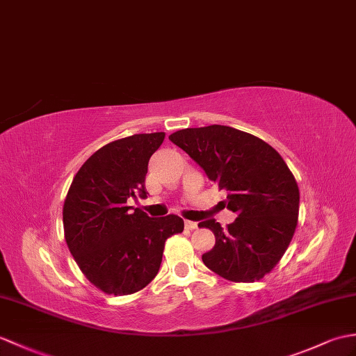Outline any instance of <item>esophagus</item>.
I'll return each instance as SVG.
<instances>
[{"label":"esophagus","mask_w":356,"mask_h":356,"mask_svg":"<svg viewBox=\"0 0 356 356\" xmlns=\"http://www.w3.org/2000/svg\"><path fill=\"white\" fill-rule=\"evenodd\" d=\"M185 227H186L188 230H194V229H197V222H195V221L186 220V221H185Z\"/></svg>","instance_id":"esophagus-1"}]
</instances>
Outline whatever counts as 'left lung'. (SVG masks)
<instances>
[{"label": "left lung", "instance_id": "1", "mask_svg": "<svg viewBox=\"0 0 356 356\" xmlns=\"http://www.w3.org/2000/svg\"><path fill=\"white\" fill-rule=\"evenodd\" d=\"M209 180L227 191L236 213L222 229L213 218L198 222L216 235L204 266L232 282H254L275 268L290 245L299 217V186L280 154L245 131L212 124L170 135Z\"/></svg>", "mask_w": 356, "mask_h": 356}]
</instances>
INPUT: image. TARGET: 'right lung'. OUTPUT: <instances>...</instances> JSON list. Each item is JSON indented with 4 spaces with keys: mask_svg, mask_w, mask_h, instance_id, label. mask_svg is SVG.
I'll list each match as a JSON object with an SVG mask.
<instances>
[{
    "mask_svg": "<svg viewBox=\"0 0 356 356\" xmlns=\"http://www.w3.org/2000/svg\"><path fill=\"white\" fill-rule=\"evenodd\" d=\"M163 131L106 144L81 165L63 204L65 239L90 284L106 294L143 290L158 275L167 238L184 230L177 216L150 218L127 200L147 197L148 161Z\"/></svg>",
    "mask_w": 356,
    "mask_h": 356,
    "instance_id": "obj_1",
    "label": "right lung"
}]
</instances>
